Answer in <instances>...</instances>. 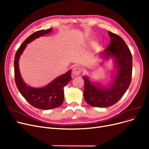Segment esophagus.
Here are the masks:
<instances>
[{
    "mask_svg": "<svg viewBox=\"0 0 149 149\" xmlns=\"http://www.w3.org/2000/svg\"><path fill=\"white\" fill-rule=\"evenodd\" d=\"M82 71V69L79 66H75L72 69V74L73 75L77 76V75H79Z\"/></svg>",
    "mask_w": 149,
    "mask_h": 149,
    "instance_id": "1",
    "label": "esophagus"
}]
</instances>
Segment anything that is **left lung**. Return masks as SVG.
<instances>
[{
	"label": "left lung",
	"instance_id": "1",
	"mask_svg": "<svg viewBox=\"0 0 149 149\" xmlns=\"http://www.w3.org/2000/svg\"><path fill=\"white\" fill-rule=\"evenodd\" d=\"M108 33L111 43L101 55L115 61L116 73L110 87L93 84L88 77H83L84 100L93 107H107L115 104L127 90L132 79V56L129 48L121 37L110 31Z\"/></svg>",
	"mask_w": 149,
	"mask_h": 149
}]
</instances>
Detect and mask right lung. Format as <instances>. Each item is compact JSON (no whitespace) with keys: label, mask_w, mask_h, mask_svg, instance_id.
I'll list each match as a JSON object with an SVG mask.
<instances>
[{"label":"right lung","mask_w":149,"mask_h":149,"mask_svg":"<svg viewBox=\"0 0 149 149\" xmlns=\"http://www.w3.org/2000/svg\"><path fill=\"white\" fill-rule=\"evenodd\" d=\"M51 31L52 28L47 30H40L29 36L18 49L15 54L14 63L15 81L22 95L30 104L43 110L58 107L63 103V88L72 79L70 75L71 70L57 77L45 87L36 88L29 86L23 81L20 73L19 61L27 44L39 37L50 33Z\"/></svg>","instance_id":"right-lung-1"}]
</instances>
